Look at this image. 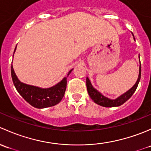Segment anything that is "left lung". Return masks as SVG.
<instances>
[{"label": "left lung", "instance_id": "left-lung-1", "mask_svg": "<svg viewBox=\"0 0 151 151\" xmlns=\"http://www.w3.org/2000/svg\"><path fill=\"white\" fill-rule=\"evenodd\" d=\"M134 39L135 40L134 37ZM139 63H140V61H139ZM140 78H141V64L139 65V76H138L137 81V82L135 83V84L134 85V86L132 87L129 91H127V92H125L124 94L121 95L120 97H119L116 99H108V97H104L101 93H99L97 89H95V88L92 86V85H91L88 78H86L87 91H88V95L90 96V97H91V99H92L95 103L98 104L99 105H101V106H103V107H106V108H110V107H118L123 105L126 101L128 100V99L132 96V94L134 93V91H136L137 88L138 83H139V80H140Z\"/></svg>", "mask_w": 151, "mask_h": 151}]
</instances>
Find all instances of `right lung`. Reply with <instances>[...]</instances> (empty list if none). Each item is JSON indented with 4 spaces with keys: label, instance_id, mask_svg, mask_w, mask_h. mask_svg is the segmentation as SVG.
Masks as SVG:
<instances>
[{
    "label": "right lung",
    "instance_id": "obj_1",
    "mask_svg": "<svg viewBox=\"0 0 151 151\" xmlns=\"http://www.w3.org/2000/svg\"><path fill=\"white\" fill-rule=\"evenodd\" d=\"M17 48V46H16ZM14 49V52L16 50ZM73 70L69 71L67 77H65L60 83L48 88L27 85L20 81L17 77L13 66H11V73L15 88L23 97L32 106L36 108H45L58 104L65 95L67 86V78Z\"/></svg>",
    "mask_w": 151,
    "mask_h": 151
}]
</instances>
